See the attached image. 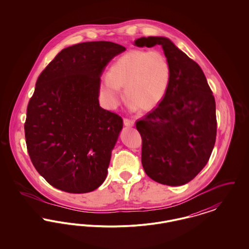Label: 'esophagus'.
<instances>
[{
    "instance_id": "34e87169",
    "label": "esophagus",
    "mask_w": 249,
    "mask_h": 249,
    "mask_svg": "<svg viewBox=\"0 0 249 249\" xmlns=\"http://www.w3.org/2000/svg\"><path fill=\"white\" fill-rule=\"evenodd\" d=\"M123 122H124V125L125 126H128V127H132L134 125V121L132 119H123Z\"/></svg>"
}]
</instances>
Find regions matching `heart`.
<instances>
[{
    "instance_id": "b5f03b06",
    "label": "heart",
    "mask_w": 249,
    "mask_h": 249,
    "mask_svg": "<svg viewBox=\"0 0 249 249\" xmlns=\"http://www.w3.org/2000/svg\"><path fill=\"white\" fill-rule=\"evenodd\" d=\"M172 79L171 63L159 50H130L110 67L104 77L101 93L107 107H119L122 99L120 87H125L131 109L148 110L165 97Z\"/></svg>"
}]
</instances>
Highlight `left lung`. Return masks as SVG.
Wrapping results in <instances>:
<instances>
[{"label": "left lung", "instance_id": "left-lung-1", "mask_svg": "<svg viewBox=\"0 0 249 249\" xmlns=\"http://www.w3.org/2000/svg\"><path fill=\"white\" fill-rule=\"evenodd\" d=\"M135 45H160L172 67L165 97L136 122L142 137V168L158 183L185 185L206 165L213 151L216 137L213 92L199 64L168 38L142 37Z\"/></svg>", "mask_w": 249, "mask_h": 249}]
</instances>
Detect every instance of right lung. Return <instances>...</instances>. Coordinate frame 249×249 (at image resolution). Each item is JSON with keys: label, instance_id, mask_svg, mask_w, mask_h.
<instances>
[{"label": "right lung", "instance_id": "obj_1", "mask_svg": "<svg viewBox=\"0 0 249 249\" xmlns=\"http://www.w3.org/2000/svg\"><path fill=\"white\" fill-rule=\"evenodd\" d=\"M125 50L107 41L77 44L62 49L39 75L25 139L36 171L54 188L86 193L107 178L123 120L100 107V76Z\"/></svg>", "mask_w": 249, "mask_h": 249}]
</instances>
